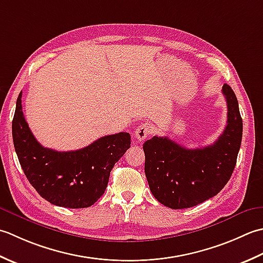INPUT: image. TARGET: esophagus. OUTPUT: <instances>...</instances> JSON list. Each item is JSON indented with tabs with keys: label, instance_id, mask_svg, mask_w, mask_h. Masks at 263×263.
<instances>
[{
	"label": "esophagus",
	"instance_id": "esophagus-1",
	"mask_svg": "<svg viewBox=\"0 0 263 263\" xmlns=\"http://www.w3.org/2000/svg\"><path fill=\"white\" fill-rule=\"evenodd\" d=\"M153 132V125L149 122H144V124L139 125L135 130V138L137 141H143L145 139L149 134Z\"/></svg>",
	"mask_w": 263,
	"mask_h": 263
}]
</instances>
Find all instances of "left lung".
Here are the masks:
<instances>
[{
  "instance_id": "8db88e82",
  "label": "left lung",
  "mask_w": 263,
  "mask_h": 263,
  "mask_svg": "<svg viewBox=\"0 0 263 263\" xmlns=\"http://www.w3.org/2000/svg\"><path fill=\"white\" fill-rule=\"evenodd\" d=\"M222 94L227 126L211 145L192 149L158 136L143 144L149 190L161 204L176 210L195 206L217 195L230 179L242 143L243 120L229 85H223Z\"/></svg>"
}]
</instances>
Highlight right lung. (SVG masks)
I'll use <instances>...</instances> for the list:
<instances>
[{
    "instance_id": "1",
    "label": "right lung",
    "mask_w": 263,
    "mask_h": 263,
    "mask_svg": "<svg viewBox=\"0 0 263 263\" xmlns=\"http://www.w3.org/2000/svg\"><path fill=\"white\" fill-rule=\"evenodd\" d=\"M21 96L20 92L12 137L27 179L43 199L54 205L70 209L93 205L103 195L115 163L130 147L129 133L103 136L76 151L46 148L37 142L25 120Z\"/></svg>"
}]
</instances>
